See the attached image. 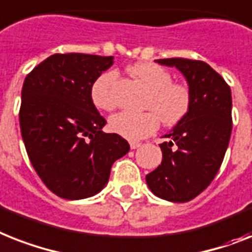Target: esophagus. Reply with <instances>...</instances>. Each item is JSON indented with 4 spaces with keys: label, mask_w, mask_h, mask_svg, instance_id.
Listing matches in <instances>:
<instances>
[{
    "label": "esophagus",
    "mask_w": 252,
    "mask_h": 252,
    "mask_svg": "<svg viewBox=\"0 0 252 252\" xmlns=\"http://www.w3.org/2000/svg\"><path fill=\"white\" fill-rule=\"evenodd\" d=\"M140 143H138V141H130V148L131 149H136L140 147Z\"/></svg>",
    "instance_id": "esophagus-1"
}]
</instances>
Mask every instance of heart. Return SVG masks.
I'll return each instance as SVG.
<instances>
[{"mask_svg":"<svg viewBox=\"0 0 252 252\" xmlns=\"http://www.w3.org/2000/svg\"><path fill=\"white\" fill-rule=\"evenodd\" d=\"M128 72L149 91L145 107L152 112L113 114L109 118V127L114 134L128 140H140L158 128L159 120L165 126L171 127L186 117L190 107L189 91L183 85L172 84V77L167 70L155 63L140 62L128 66ZM116 78L117 72L108 70L97 77L91 86V100L101 111H112L114 108L112 87Z\"/></svg>","mask_w":252,"mask_h":252,"instance_id":"b5f03b06","label":"heart"}]
</instances>
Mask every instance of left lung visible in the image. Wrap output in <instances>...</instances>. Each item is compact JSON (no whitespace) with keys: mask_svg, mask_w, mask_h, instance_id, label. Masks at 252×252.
<instances>
[{"mask_svg":"<svg viewBox=\"0 0 252 252\" xmlns=\"http://www.w3.org/2000/svg\"><path fill=\"white\" fill-rule=\"evenodd\" d=\"M184 76L190 95L187 116L159 144L162 162L145 176L155 196L188 202L203 192L219 171L232 132V94L224 78L201 60L158 59Z\"/></svg>","mask_w":252,"mask_h":252,"instance_id":"left-lung-1","label":"left lung"}]
</instances>
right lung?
<instances>
[{
  "instance_id": "obj_1",
  "label": "right lung",
  "mask_w": 252,
  "mask_h": 252,
  "mask_svg": "<svg viewBox=\"0 0 252 252\" xmlns=\"http://www.w3.org/2000/svg\"><path fill=\"white\" fill-rule=\"evenodd\" d=\"M113 56L54 54L26 77L19 113L22 138L45 186L64 199L93 197L107 186L114 161L130 145L105 134L107 121L94 105V81Z\"/></svg>"
}]
</instances>
